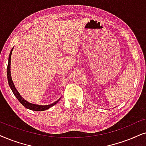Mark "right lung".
Here are the masks:
<instances>
[{
	"label": "right lung",
	"instance_id": "right-lung-1",
	"mask_svg": "<svg viewBox=\"0 0 146 146\" xmlns=\"http://www.w3.org/2000/svg\"><path fill=\"white\" fill-rule=\"evenodd\" d=\"M12 51H13V48L11 51L10 54H9V62H8V65H7V79H8V82H9V85L10 86L11 89L13 93V94L15 96V97L17 98L18 100L21 102V104L25 107V108H28L29 110H36V111H43V110H47L48 108H50V107L53 106L54 105L56 104L58 101L60 100H56V102L52 103V104L50 105H46V106H41V105H38V104H31L28 102H27L25 100H24L23 98H22L21 96H20L19 93L18 92L17 90H16L15 87L13 82L12 81V78H11V54H12Z\"/></svg>",
	"mask_w": 146,
	"mask_h": 146
}]
</instances>
